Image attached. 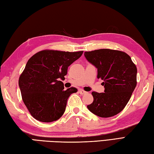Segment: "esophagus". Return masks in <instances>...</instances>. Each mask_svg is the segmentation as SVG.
<instances>
[{
  "instance_id": "34e87169",
  "label": "esophagus",
  "mask_w": 154,
  "mask_h": 154,
  "mask_svg": "<svg viewBox=\"0 0 154 154\" xmlns=\"http://www.w3.org/2000/svg\"><path fill=\"white\" fill-rule=\"evenodd\" d=\"M79 93H80V94H85L87 93V92L85 91H84V90H82V89H80V90H79Z\"/></svg>"
}]
</instances>
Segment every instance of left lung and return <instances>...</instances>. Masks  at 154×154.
<instances>
[{
    "label": "left lung",
    "mask_w": 154,
    "mask_h": 154,
    "mask_svg": "<svg viewBox=\"0 0 154 154\" xmlns=\"http://www.w3.org/2000/svg\"><path fill=\"white\" fill-rule=\"evenodd\" d=\"M86 60L97 68L104 92H92L94 100L87 108L100 117H111L127 105L137 85V68L125 52L100 49L85 51Z\"/></svg>",
    "instance_id": "left-lung-1"
}]
</instances>
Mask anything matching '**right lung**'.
<instances>
[{"label": "right lung", "instance_id": "1", "mask_svg": "<svg viewBox=\"0 0 154 154\" xmlns=\"http://www.w3.org/2000/svg\"><path fill=\"white\" fill-rule=\"evenodd\" d=\"M82 53L45 50L28 60L19 86L23 103L35 119L50 123L63 115L68 98L78 90L74 87L64 90L60 79H65L68 66Z\"/></svg>", "mask_w": 154, "mask_h": 154}]
</instances>
